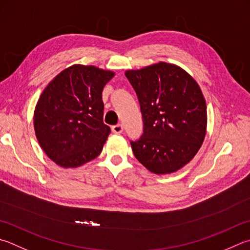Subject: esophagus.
Returning <instances> with one entry per match:
<instances>
[{"label":"esophagus","mask_w":250,"mask_h":250,"mask_svg":"<svg viewBox=\"0 0 250 250\" xmlns=\"http://www.w3.org/2000/svg\"><path fill=\"white\" fill-rule=\"evenodd\" d=\"M111 131L113 133H117V134H119V133H121L122 131H124V126H122V125H112L111 126Z\"/></svg>","instance_id":"obj_1"}]
</instances>
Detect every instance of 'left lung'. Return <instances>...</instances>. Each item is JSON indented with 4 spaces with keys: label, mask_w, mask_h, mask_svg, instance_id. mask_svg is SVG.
<instances>
[{
    "label": "left lung",
    "mask_w": 250,
    "mask_h": 250,
    "mask_svg": "<svg viewBox=\"0 0 250 250\" xmlns=\"http://www.w3.org/2000/svg\"><path fill=\"white\" fill-rule=\"evenodd\" d=\"M137 93L143 133L130 141L134 156L154 174H170L192 160L206 137L207 105L197 82L160 62L125 72Z\"/></svg>",
    "instance_id": "left-lung-1"
}]
</instances>
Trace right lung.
<instances>
[{
    "instance_id": "obj_1",
    "label": "right lung",
    "mask_w": 250,
    "mask_h": 250,
    "mask_svg": "<svg viewBox=\"0 0 250 250\" xmlns=\"http://www.w3.org/2000/svg\"><path fill=\"white\" fill-rule=\"evenodd\" d=\"M113 75L93 65L75 64L44 88L35 109V132L57 165L74 168L101 154L110 133L103 121L102 93Z\"/></svg>"
}]
</instances>
